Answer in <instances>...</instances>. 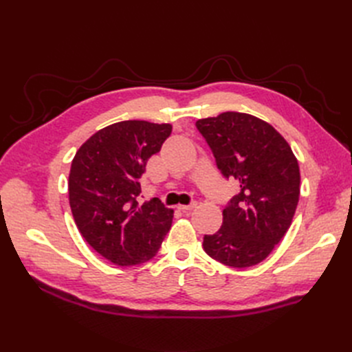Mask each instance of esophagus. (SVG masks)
<instances>
[{"label":"esophagus","instance_id":"1","mask_svg":"<svg viewBox=\"0 0 352 352\" xmlns=\"http://www.w3.org/2000/svg\"><path fill=\"white\" fill-rule=\"evenodd\" d=\"M197 207V201H194V202H190V204H188V206H177V208L180 210V211H184V212H188V211H190V210H194Z\"/></svg>","mask_w":352,"mask_h":352}]
</instances>
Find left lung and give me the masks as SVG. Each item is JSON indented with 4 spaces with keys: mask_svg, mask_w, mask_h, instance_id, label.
<instances>
[{
    "mask_svg": "<svg viewBox=\"0 0 352 352\" xmlns=\"http://www.w3.org/2000/svg\"><path fill=\"white\" fill-rule=\"evenodd\" d=\"M225 177L241 192L223 210V225L204 251L236 269L261 263L289 229L300 199V166L289 144L258 117L226 111L197 122Z\"/></svg>",
    "mask_w": 352,
    "mask_h": 352,
    "instance_id": "left-lung-1",
    "label": "left lung"
}]
</instances>
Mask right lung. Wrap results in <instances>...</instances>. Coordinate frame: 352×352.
Here are the masks:
<instances>
[{
	"instance_id": "obj_1",
	"label": "right lung",
	"mask_w": 352,
	"mask_h": 352,
	"mask_svg": "<svg viewBox=\"0 0 352 352\" xmlns=\"http://www.w3.org/2000/svg\"><path fill=\"white\" fill-rule=\"evenodd\" d=\"M172 124L124 120L94 133L74 155L69 202L91 247L117 265L151 260L172 228L173 210L155 198L141 206V176Z\"/></svg>"
}]
</instances>
